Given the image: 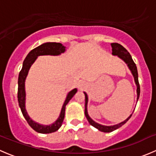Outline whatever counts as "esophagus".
<instances>
[{
    "label": "esophagus",
    "mask_w": 156,
    "mask_h": 156,
    "mask_svg": "<svg viewBox=\"0 0 156 156\" xmlns=\"http://www.w3.org/2000/svg\"><path fill=\"white\" fill-rule=\"evenodd\" d=\"M84 87H85V84H84V82H79V84H78V87H79L80 89H82Z\"/></svg>",
    "instance_id": "esophagus-1"
}]
</instances>
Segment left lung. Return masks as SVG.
I'll use <instances>...</instances> for the list:
<instances>
[{"instance_id":"obj_1","label":"left lung","mask_w":156,"mask_h":156,"mask_svg":"<svg viewBox=\"0 0 156 156\" xmlns=\"http://www.w3.org/2000/svg\"><path fill=\"white\" fill-rule=\"evenodd\" d=\"M111 46H112V55H114V56H118L119 58L123 59V60L127 63V66L129 67L130 70L131 71L132 75H133V78H134L135 83H136V93H137V98H136V100H138V99H139V97H140V87L139 81H138V73H137V69H136V64L134 63L133 60L132 59L131 56H130V53H128V51H127L126 49L124 48L122 45L119 44L118 43H112ZM84 95H85V110H84V114H85L86 118H87V121L89 122V123L92 126H94V127H96V128H97L99 130H100V131L106 132H106L108 133V132L113 131V130H116V129L122 127L123 125H125L127 121L130 119V118L131 117L132 114L127 118L126 120L121 122V123L118 124V125H112V126H105V125H100V124L97 123V122H95L94 121H93L92 119L90 118V116L88 115L87 109L88 97L86 93H84Z\"/></svg>"}]
</instances>
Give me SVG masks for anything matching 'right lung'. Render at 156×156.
I'll return each instance as SVG.
<instances>
[{
  "label": "right lung",
  "instance_id": "1",
  "mask_svg": "<svg viewBox=\"0 0 156 156\" xmlns=\"http://www.w3.org/2000/svg\"><path fill=\"white\" fill-rule=\"evenodd\" d=\"M66 50V48L60 43H56V42H48L44 43L40 46L37 47L36 48L33 49L32 50L29 52V54L25 59L23 62V68L20 72L18 78V102L19 106L21 108L22 113L23 116L27 121L28 124L31 126L32 129H34L35 131L41 133H50L56 131L58 129L62 126V124L63 122V119L65 118V110L66 106L69 103V100L73 97V96L76 94L77 89L75 88L72 90H71L67 95L66 99L64 104L62 106V110H61L59 117L58 118L57 120L53 124L50 125H42L40 124H37V122H34L30 119L28 115L26 109V90H25V81L27 77L28 73L30 67L31 66L36 59L38 56H42V55H53V56H56L59 55L62 53H64Z\"/></svg>",
  "mask_w": 156,
  "mask_h": 156
}]
</instances>
